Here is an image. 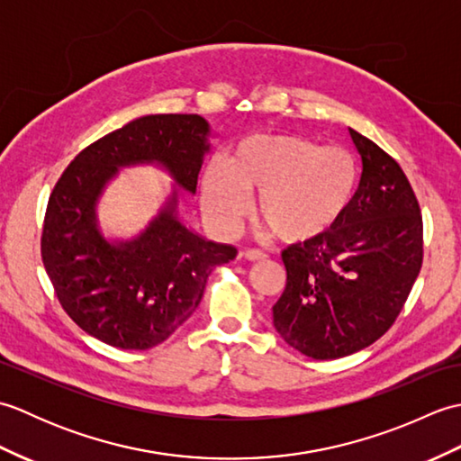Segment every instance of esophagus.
<instances>
[{"label": "esophagus", "mask_w": 461, "mask_h": 461, "mask_svg": "<svg viewBox=\"0 0 461 461\" xmlns=\"http://www.w3.org/2000/svg\"><path fill=\"white\" fill-rule=\"evenodd\" d=\"M241 256L246 258L248 261H253V263H256V261H263V259L267 258L266 253H263V251H258V249H246V251L241 253Z\"/></svg>", "instance_id": "34e87169"}]
</instances>
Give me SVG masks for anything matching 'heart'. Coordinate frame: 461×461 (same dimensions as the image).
Segmentation results:
<instances>
[{
	"label": "heart",
	"instance_id": "heart-1",
	"mask_svg": "<svg viewBox=\"0 0 461 461\" xmlns=\"http://www.w3.org/2000/svg\"><path fill=\"white\" fill-rule=\"evenodd\" d=\"M358 168L347 152L295 134H253L230 164L213 160L203 178V210L221 231L236 228L256 195V220L281 241L307 243L335 225L355 198Z\"/></svg>",
	"mask_w": 461,
	"mask_h": 461
}]
</instances>
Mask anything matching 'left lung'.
Segmentation results:
<instances>
[{
	"label": "left lung",
	"instance_id": "obj_1",
	"mask_svg": "<svg viewBox=\"0 0 461 461\" xmlns=\"http://www.w3.org/2000/svg\"><path fill=\"white\" fill-rule=\"evenodd\" d=\"M362 160L348 210L305 246L283 251L287 285L273 325L301 355L332 360L378 340L394 325L424 258L416 194L400 164L350 129Z\"/></svg>",
	"mask_w": 461,
	"mask_h": 461
}]
</instances>
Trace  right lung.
<instances>
[{
  "label": "right lung",
  "mask_w": 461,
  "mask_h": 461,
  "mask_svg": "<svg viewBox=\"0 0 461 461\" xmlns=\"http://www.w3.org/2000/svg\"><path fill=\"white\" fill-rule=\"evenodd\" d=\"M208 134L198 114L140 116L86 146L55 184L41 259L61 307L91 337L124 350L160 345L200 305L212 269L238 256L185 228L176 190L132 241H106L96 223V200L121 166L156 162L195 194Z\"/></svg>",
  "instance_id": "add662e5"
}]
</instances>
